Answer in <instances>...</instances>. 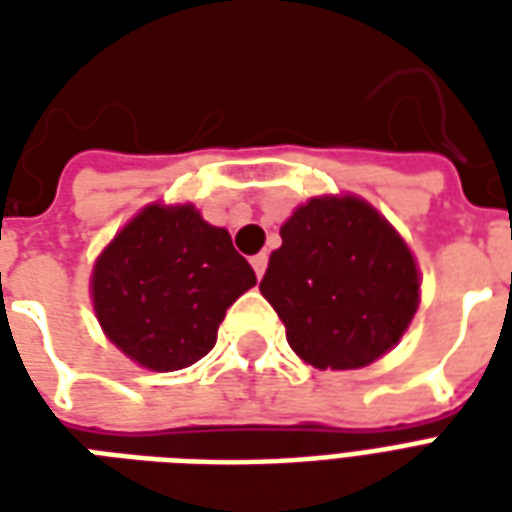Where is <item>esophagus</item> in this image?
Segmentation results:
<instances>
[{"mask_svg": "<svg viewBox=\"0 0 512 512\" xmlns=\"http://www.w3.org/2000/svg\"><path fill=\"white\" fill-rule=\"evenodd\" d=\"M266 266H268V255H266V252H260V255L252 257V268H255L257 279L266 274Z\"/></svg>", "mask_w": 512, "mask_h": 512, "instance_id": "34e87169", "label": "esophagus"}]
</instances>
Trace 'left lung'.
<instances>
[{
  "label": "left lung",
  "mask_w": 512,
  "mask_h": 512,
  "mask_svg": "<svg viewBox=\"0 0 512 512\" xmlns=\"http://www.w3.org/2000/svg\"><path fill=\"white\" fill-rule=\"evenodd\" d=\"M260 293L310 365L354 370L376 362L417 312L419 277L403 238L367 202L323 197L282 224Z\"/></svg>",
  "instance_id": "8db88e82"
}]
</instances>
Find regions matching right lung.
<instances>
[{
	"instance_id": "add662e5",
	"label": "right lung",
	"mask_w": 512,
	"mask_h": 512,
	"mask_svg": "<svg viewBox=\"0 0 512 512\" xmlns=\"http://www.w3.org/2000/svg\"><path fill=\"white\" fill-rule=\"evenodd\" d=\"M255 271L191 205H150L98 257L93 301L109 340L150 370H180L216 345Z\"/></svg>"
}]
</instances>
